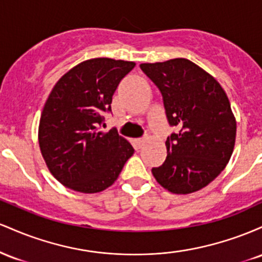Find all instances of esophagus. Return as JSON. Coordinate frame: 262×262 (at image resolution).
Segmentation results:
<instances>
[{"instance_id":"esophagus-1","label":"esophagus","mask_w":262,"mask_h":262,"mask_svg":"<svg viewBox=\"0 0 262 262\" xmlns=\"http://www.w3.org/2000/svg\"><path fill=\"white\" fill-rule=\"evenodd\" d=\"M134 144H135V146H137V149H140L144 144V139L143 138H138V139L134 140Z\"/></svg>"}]
</instances>
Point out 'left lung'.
<instances>
[{
  "mask_svg": "<svg viewBox=\"0 0 262 262\" xmlns=\"http://www.w3.org/2000/svg\"><path fill=\"white\" fill-rule=\"evenodd\" d=\"M161 92L171 127L167 156L151 172L164 188L187 194L206 187L227 166L236 135L229 100L217 80L187 59L140 64Z\"/></svg>",
  "mask_w": 262,
  "mask_h": 262,
  "instance_id": "1",
  "label": "left lung"
}]
</instances>
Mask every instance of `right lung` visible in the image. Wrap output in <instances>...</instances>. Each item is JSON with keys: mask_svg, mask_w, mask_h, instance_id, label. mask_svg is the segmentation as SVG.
<instances>
[{"mask_svg": "<svg viewBox=\"0 0 262 262\" xmlns=\"http://www.w3.org/2000/svg\"><path fill=\"white\" fill-rule=\"evenodd\" d=\"M133 61L86 60L60 79L45 102L39 146L48 169L60 183L82 193L113 185L134 149L116 129L98 130L112 112V96Z\"/></svg>", "mask_w": 262, "mask_h": 262, "instance_id": "1", "label": "right lung"}]
</instances>
